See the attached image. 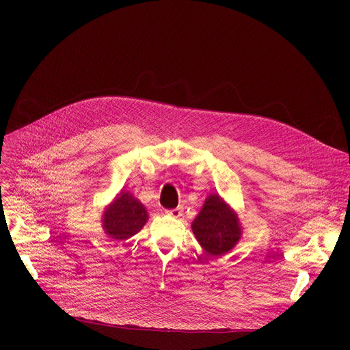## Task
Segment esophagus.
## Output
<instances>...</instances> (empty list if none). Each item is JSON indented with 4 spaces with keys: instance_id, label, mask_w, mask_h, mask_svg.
<instances>
[{
    "instance_id": "1",
    "label": "esophagus",
    "mask_w": 350,
    "mask_h": 350,
    "mask_svg": "<svg viewBox=\"0 0 350 350\" xmlns=\"http://www.w3.org/2000/svg\"><path fill=\"white\" fill-rule=\"evenodd\" d=\"M165 213H167V214L172 215V217H174V218H178V217L183 215V208H181V207H177V208L169 210V211H165Z\"/></svg>"
}]
</instances>
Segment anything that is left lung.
I'll return each mask as SVG.
<instances>
[{
	"label": "left lung",
	"instance_id": "1",
	"mask_svg": "<svg viewBox=\"0 0 350 350\" xmlns=\"http://www.w3.org/2000/svg\"><path fill=\"white\" fill-rule=\"evenodd\" d=\"M200 245L211 256L227 254L240 241L243 230L237 213L218 194H210L191 223Z\"/></svg>",
	"mask_w": 350,
	"mask_h": 350
}]
</instances>
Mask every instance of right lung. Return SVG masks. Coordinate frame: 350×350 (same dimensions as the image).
I'll return each mask as SVG.
<instances>
[{"instance_id": "right-lung-1", "label": "right lung", "mask_w": 350, "mask_h": 350, "mask_svg": "<svg viewBox=\"0 0 350 350\" xmlns=\"http://www.w3.org/2000/svg\"><path fill=\"white\" fill-rule=\"evenodd\" d=\"M146 207L129 191H120L103 213L102 227L115 241H123L139 232L147 223Z\"/></svg>"}]
</instances>
